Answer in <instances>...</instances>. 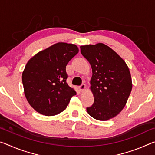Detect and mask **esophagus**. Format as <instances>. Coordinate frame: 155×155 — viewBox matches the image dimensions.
<instances>
[{
  "mask_svg": "<svg viewBox=\"0 0 155 155\" xmlns=\"http://www.w3.org/2000/svg\"><path fill=\"white\" fill-rule=\"evenodd\" d=\"M85 89H86V85H85V84H84V83L82 84V85H81L79 87V90L81 91H85Z\"/></svg>",
  "mask_w": 155,
  "mask_h": 155,
  "instance_id": "obj_1",
  "label": "esophagus"
}]
</instances>
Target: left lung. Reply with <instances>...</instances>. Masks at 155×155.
<instances>
[{"label":"left lung","instance_id":"8db88e82","mask_svg":"<svg viewBox=\"0 0 155 155\" xmlns=\"http://www.w3.org/2000/svg\"><path fill=\"white\" fill-rule=\"evenodd\" d=\"M80 48L92 69L90 89L94 102L87 111L96 120L111 119L120 114L130 96L132 80L129 69L114 50L103 43Z\"/></svg>","mask_w":155,"mask_h":155}]
</instances>
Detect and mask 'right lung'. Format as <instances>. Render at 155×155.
<instances>
[{
	"label": "right lung",
	"instance_id": "1",
	"mask_svg": "<svg viewBox=\"0 0 155 155\" xmlns=\"http://www.w3.org/2000/svg\"><path fill=\"white\" fill-rule=\"evenodd\" d=\"M78 52L75 44L59 42L39 52L27 62L22 84L26 98L37 112L47 116L59 114L77 94L66 83L65 68Z\"/></svg>",
	"mask_w": 155,
	"mask_h": 155
}]
</instances>
